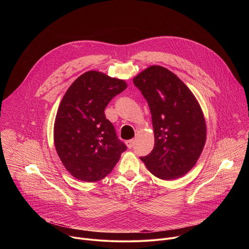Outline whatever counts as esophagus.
I'll return each mask as SVG.
<instances>
[{
  "instance_id": "obj_1",
  "label": "esophagus",
  "mask_w": 249,
  "mask_h": 249,
  "mask_svg": "<svg viewBox=\"0 0 249 249\" xmlns=\"http://www.w3.org/2000/svg\"><path fill=\"white\" fill-rule=\"evenodd\" d=\"M134 143H135V140L134 139H131V140H128L126 141V145L129 149H131L133 146H134Z\"/></svg>"
}]
</instances>
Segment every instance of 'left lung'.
Listing matches in <instances>:
<instances>
[{
  "label": "left lung",
  "instance_id": "obj_1",
  "mask_svg": "<svg viewBox=\"0 0 249 249\" xmlns=\"http://www.w3.org/2000/svg\"><path fill=\"white\" fill-rule=\"evenodd\" d=\"M148 101L155 147L141 157L147 168L163 180L186 174L197 162L206 142V122L186 85L169 70L151 66L133 79Z\"/></svg>",
  "mask_w": 249,
  "mask_h": 249
}]
</instances>
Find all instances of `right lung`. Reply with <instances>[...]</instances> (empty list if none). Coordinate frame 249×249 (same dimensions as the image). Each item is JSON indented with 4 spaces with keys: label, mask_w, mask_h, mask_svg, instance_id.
Returning <instances> with one entry per match:
<instances>
[{
    "label": "right lung",
    "mask_w": 249,
    "mask_h": 249,
    "mask_svg": "<svg viewBox=\"0 0 249 249\" xmlns=\"http://www.w3.org/2000/svg\"><path fill=\"white\" fill-rule=\"evenodd\" d=\"M126 88L122 80L89 71L63 96L54 124V143L62 163L77 179L93 182L104 178L126 151L104 114L109 101Z\"/></svg>",
    "instance_id": "add662e5"
}]
</instances>
